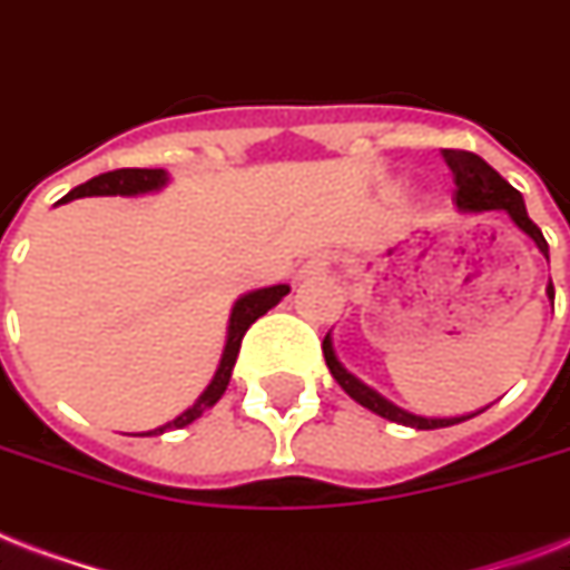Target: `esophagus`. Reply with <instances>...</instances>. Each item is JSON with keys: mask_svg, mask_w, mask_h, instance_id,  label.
Instances as JSON below:
<instances>
[{"mask_svg": "<svg viewBox=\"0 0 570 570\" xmlns=\"http://www.w3.org/2000/svg\"><path fill=\"white\" fill-rule=\"evenodd\" d=\"M330 255H312L303 267H299V276L303 279H317V276H324V273H330Z\"/></svg>", "mask_w": 570, "mask_h": 570, "instance_id": "1", "label": "esophagus"}]
</instances>
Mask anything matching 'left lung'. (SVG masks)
<instances>
[{
  "mask_svg": "<svg viewBox=\"0 0 570 570\" xmlns=\"http://www.w3.org/2000/svg\"><path fill=\"white\" fill-rule=\"evenodd\" d=\"M443 157L449 163V169L454 175V202L461 210H470V214H479V210H505V214L518 223V228H523L532 240L538 244V249L547 255V240L541 235V228H538L527 214V205H523V196H520L518 189L511 187L509 180L502 178L500 171H493L488 163L473 151H458V148H443ZM547 294L553 297V285H547ZM324 360L330 365V372L338 381V386L351 395L354 401H360L363 407L374 410L377 416L390 419V422H401V425L419 428V431H431V428H449L458 425V422H464V419H473L475 413L470 416H454V419H425V416H413L407 410L395 407L392 401H386L383 395L372 390V386H365L363 381H356L354 374L345 372L342 363L335 360L333 345H330V335L324 338ZM482 413V410H479Z\"/></svg>",
  "mask_w": 570,
  "mask_h": 570,
  "instance_id": "left-lung-1",
  "label": "left lung"
}]
</instances>
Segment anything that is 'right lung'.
<instances>
[{"mask_svg": "<svg viewBox=\"0 0 570 570\" xmlns=\"http://www.w3.org/2000/svg\"><path fill=\"white\" fill-rule=\"evenodd\" d=\"M166 184V171L163 169H116V171H104L97 178L79 184L61 198V202H70V198H82V196H136V193H151V189H160ZM288 285H273V288H262L246 294V297L237 299L235 312H232V324H228V342H225V354L219 360V368H216L214 381L202 392V399L193 404L189 410H184L175 422L169 425L157 428L151 434H163L169 428H184L189 425L193 419H198L207 407H214L216 401L223 399L225 386L232 381V368H235V360L240 354V342H244L246 330L258 321V317L279 303L285 294H288Z\"/></svg>", "mask_w": 570, "mask_h": 570, "instance_id": "obj_1", "label": "right lung"}]
</instances>
